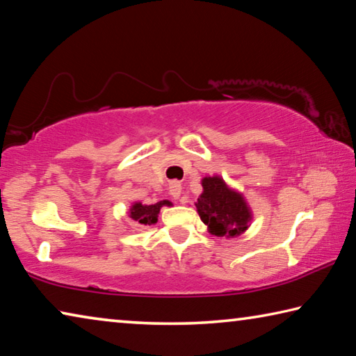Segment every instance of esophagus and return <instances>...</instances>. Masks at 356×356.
<instances>
[{
    "mask_svg": "<svg viewBox=\"0 0 356 356\" xmlns=\"http://www.w3.org/2000/svg\"><path fill=\"white\" fill-rule=\"evenodd\" d=\"M170 193H171V196L174 197V200H179L180 195H182V185H180L179 182H172L170 185Z\"/></svg>",
    "mask_w": 356,
    "mask_h": 356,
    "instance_id": "obj_1",
    "label": "esophagus"
}]
</instances>
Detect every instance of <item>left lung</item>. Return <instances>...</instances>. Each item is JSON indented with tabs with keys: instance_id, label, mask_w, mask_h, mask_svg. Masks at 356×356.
I'll use <instances>...</instances> for the list:
<instances>
[{
	"instance_id": "8db88e82",
	"label": "left lung",
	"mask_w": 356,
	"mask_h": 356,
	"mask_svg": "<svg viewBox=\"0 0 356 356\" xmlns=\"http://www.w3.org/2000/svg\"><path fill=\"white\" fill-rule=\"evenodd\" d=\"M201 185L202 193L195 206L212 236L234 238L248 231L252 221V210L243 193L232 188L216 174L202 177Z\"/></svg>"
}]
</instances>
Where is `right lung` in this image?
<instances>
[{"label":"right lung","instance_id":"add662e5","mask_svg":"<svg viewBox=\"0 0 356 356\" xmlns=\"http://www.w3.org/2000/svg\"><path fill=\"white\" fill-rule=\"evenodd\" d=\"M166 206V207H171L172 204L171 201L163 200L156 204H143V202H134L129 209V218L131 221H135V225L138 226H150V225H155L156 221H159V213H160V209Z\"/></svg>","mask_w":356,"mask_h":356}]
</instances>
